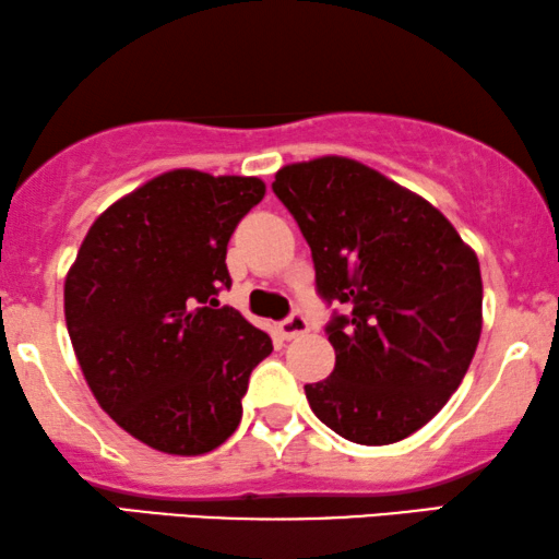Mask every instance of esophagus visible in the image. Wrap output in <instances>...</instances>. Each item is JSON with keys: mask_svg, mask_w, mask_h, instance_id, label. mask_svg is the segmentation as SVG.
I'll return each mask as SVG.
<instances>
[{"mask_svg": "<svg viewBox=\"0 0 559 559\" xmlns=\"http://www.w3.org/2000/svg\"><path fill=\"white\" fill-rule=\"evenodd\" d=\"M278 330H281V337H284V341H294V337L307 335V332H309V320H307V314H304V312H299V309H296V312L288 314L286 320L278 324Z\"/></svg>", "mask_w": 559, "mask_h": 559, "instance_id": "1", "label": "esophagus"}]
</instances>
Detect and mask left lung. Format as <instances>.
Masks as SVG:
<instances>
[{
  "mask_svg": "<svg viewBox=\"0 0 559 559\" xmlns=\"http://www.w3.org/2000/svg\"><path fill=\"white\" fill-rule=\"evenodd\" d=\"M314 263L335 348L309 407L337 436L384 447L426 426L467 373L483 330L477 255L449 218L377 169L345 157L275 173Z\"/></svg>",
  "mask_w": 559,
  "mask_h": 559,
  "instance_id": "obj_1",
  "label": "left lung"
}]
</instances>
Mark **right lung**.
Wrapping results in <instances>:
<instances>
[{"mask_svg": "<svg viewBox=\"0 0 559 559\" xmlns=\"http://www.w3.org/2000/svg\"><path fill=\"white\" fill-rule=\"evenodd\" d=\"M263 180L173 169L97 216L63 284L76 361L100 407L146 447H222L273 341L237 309L227 245Z\"/></svg>", "mask_w": 559, "mask_h": 559, "instance_id": "add662e5", "label": "right lung"}]
</instances>
